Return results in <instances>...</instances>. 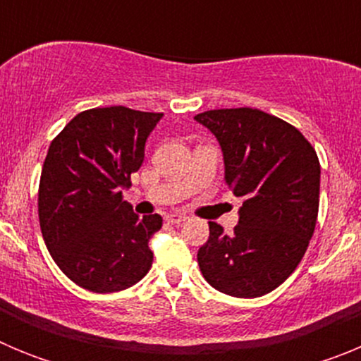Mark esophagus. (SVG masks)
Returning <instances> with one entry per match:
<instances>
[{
    "instance_id": "esophagus-1",
    "label": "esophagus",
    "mask_w": 361,
    "mask_h": 361,
    "mask_svg": "<svg viewBox=\"0 0 361 361\" xmlns=\"http://www.w3.org/2000/svg\"><path fill=\"white\" fill-rule=\"evenodd\" d=\"M166 220H168L170 224H183V222L188 220V216L183 215V213H170V215H166Z\"/></svg>"
}]
</instances>
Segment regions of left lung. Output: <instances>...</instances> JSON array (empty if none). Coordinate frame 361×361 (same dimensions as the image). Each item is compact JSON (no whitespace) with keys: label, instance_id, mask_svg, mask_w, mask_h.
Returning <instances> with one entry per match:
<instances>
[{"label":"left lung","instance_id":"obj_1","mask_svg":"<svg viewBox=\"0 0 361 361\" xmlns=\"http://www.w3.org/2000/svg\"><path fill=\"white\" fill-rule=\"evenodd\" d=\"M224 155V178L242 197L231 235L209 222L197 253L206 282L237 298L276 289L305 255L318 216L320 162L295 126L257 108H224L195 116Z\"/></svg>","mask_w":361,"mask_h":361}]
</instances>
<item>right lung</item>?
<instances>
[{"label": "right lung", "instance_id": "1", "mask_svg": "<svg viewBox=\"0 0 361 361\" xmlns=\"http://www.w3.org/2000/svg\"><path fill=\"white\" fill-rule=\"evenodd\" d=\"M162 114L92 108L50 142L39 180V226L54 262L94 293L132 288L152 267L149 238L161 215L141 216L123 200L145 161L146 139Z\"/></svg>", "mask_w": 361, "mask_h": 361}]
</instances>
